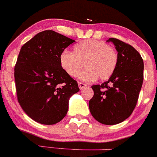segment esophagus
<instances>
[{
  "mask_svg": "<svg viewBox=\"0 0 157 157\" xmlns=\"http://www.w3.org/2000/svg\"><path fill=\"white\" fill-rule=\"evenodd\" d=\"M78 86H79V88L80 89V90H83V89H84L85 87H86V84H85V83H81V82H79L78 83Z\"/></svg>",
  "mask_w": 157,
  "mask_h": 157,
  "instance_id": "1",
  "label": "esophagus"
}]
</instances>
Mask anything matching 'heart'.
<instances>
[{
	"label": "heart",
	"mask_w": 157,
	"mask_h": 157,
	"mask_svg": "<svg viewBox=\"0 0 157 157\" xmlns=\"http://www.w3.org/2000/svg\"><path fill=\"white\" fill-rule=\"evenodd\" d=\"M59 59L62 69L72 77L78 75L83 63L86 68L80 74V78L90 82L97 78L100 80L110 78L116 70L118 55L115 48L103 41L86 39L76 44L73 52H63Z\"/></svg>",
	"instance_id": "1"
}]
</instances>
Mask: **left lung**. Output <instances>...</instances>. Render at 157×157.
Returning <instances> with one entry per match:
<instances>
[{
  "label": "left lung",
  "mask_w": 157,
  "mask_h": 157,
  "mask_svg": "<svg viewBox=\"0 0 157 157\" xmlns=\"http://www.w3.org/2000/svg\"><path fill=\"white\" fill-rule=\"evenodd\" d=\"M118 55L116 70L109 80L93 85L89 102L93 118L103 124H116L127 119L137 105L144 80V61L129 44L110 38Z\"/></svg>",
  "instance_id": "obj_1"
}]
</instances>
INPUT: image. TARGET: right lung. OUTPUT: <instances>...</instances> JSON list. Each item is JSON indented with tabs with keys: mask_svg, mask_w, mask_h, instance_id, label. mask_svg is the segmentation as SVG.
Segmentation results:
<instances>
[{
	"mask_svg": "<svg viewBox=\"0 0 157 157\" xmlns=\"http://www.w3.org/2000/svg\"><path fill=\"white\" fill-rule=\"evenodd\" d=\"M75 41L52 30L36 34L22 46L14 68L17 99L25 113L43 124L61 121L77 82L60 64V55Z\"/></svg>",
	"mask_w": 157,
	"mask_h": 157,
	"instance_id": "add662e5",
	"label": "right lung"
}]
</instances>
